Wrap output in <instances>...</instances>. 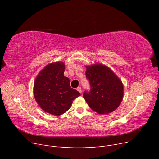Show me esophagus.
I'll return each mask as SVG.
<instances>
[{"label":"esophagus","mask_w":159,"mask_h":159,"mask_svg":"<svg viewBox=\"0 0 159 159\" xmlns=\"http://www.w3.org/2000/svg\"><path fill=\"white\" fill-rule=\"evenodd\" d=\"M77 90H78L80 93H81V91H82V89H81V87H78V88H77Z\"/></svg>","instance_id":"34e87169"}]
</instances>
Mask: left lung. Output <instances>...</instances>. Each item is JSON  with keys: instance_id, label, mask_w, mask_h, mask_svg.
Wrapping results in <instances>:
<instances>
[{"instance_id": "left-lung-1", "label": "left lung", "mask_w": 159, "mask_h": 159, "mask_svg": "<svg viewBox=\"0 0 159 159\" xmlns=\"http://www.w3.org/2000/svg\"><path fill=\"white\" fill-rule=\"evenodd\" d=\"M85 75L90 91H85L83 97L89 107L99 114L113 112L121 103L123 85L114 72L100 64L86 66Z\"/></svg>"}]
</instances>
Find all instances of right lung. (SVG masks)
Returning a JSON list of instances; mask_svg holds the SVG:
<instances>
[{
	"instance_id": "right-lung-1",
	"label": "right lung",
	"mask_w": 159,
	"mask_h": 159,
	"mask_svg": "<svg viewBox=\"0 0 159 159\" xmlns=\"http://www.w3.org/2000/svg\"><path fill=\"white\" fill-rule=\"evenodd\" d=\"M64 70L63 62L50 64L40 71L34 84L38 104L45 112L56 116L66 112L73 100L80 95L79 91L71 88Z\"/></svg>"
}]
</instances>
